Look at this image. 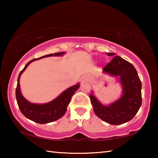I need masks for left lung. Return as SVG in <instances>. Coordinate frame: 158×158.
Listing matches in <instances>:
<instances>
[{
    "mask_svg": "<svg viewBox=\"0 0 158 158\" xmlns=\"http://www.w3.org/2000/svg\"><path fill=\"white\" fill-rule=\"evenodd\" d=\"M107 55L114 56V53ZM105 73L119 76L123 87V95L109 106L101 104L95 96L90 99L95 114L105 122L111 125H121L132 120L141 105V82L137 72L132 64L116 56L103 68Z\"/></svg>",
    "mask_w": 158,
    "mask_h": 158,
    "instance_id": "obj_1",
    "label": "left lung"
}]
</instances>
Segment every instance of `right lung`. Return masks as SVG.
<instances>
[{
	"mask_svg": "<svg viewBox=\"0 0 158 158\" xmlns=\"http://www.w3.org/2000/svg\"><path fill=\"white\" fill-rule=\"evenodd\" d=\"M64 52L56 53L54 55L53 53L45 55L44 56L39 58H35L26 64L19 75L17 80V85L16 88V99L20 111L27 118L37 123L44 124L48 123L53 122L56 120L60 118L67 111V106L70 102L72 96L74 95L76 90L79 88V84L74 85L65 91L56 98L55 100L43 105H37V104L31 103L23 98L20 90L19 79L21 73L25 70L28 65L31 62L37 59H40L41 58H45L52 56H60L63 55Z\"/></svg>",
	"mask_w": 158,
	"mask_h": 158,
	"instance_id": "1",
	"label": "right lung"
}]
</instances>
